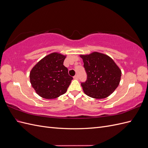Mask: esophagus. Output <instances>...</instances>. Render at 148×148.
<instances>
[{
    "label": "esophagus",
    "mask_w": 148,
    "mask_h": 148,
    "mask_svg": "<svg viewBox=\"0 0 148 148\" xmlns=\"http://www.w3.org/2000/svg\"><path fill=\"white\" fill-rule=\"evenodd\" d=\"M73 78L75 79H78V76L77 75H75V76H74L73 77Z\"/></svg>",
    "instance_id": "34e87169"
}]
</instances>
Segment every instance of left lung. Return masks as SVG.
<instances>
[{
  "mask_svg": "<svg viewBox=\"0 0 148 148\" xmlns=\"http://www.w3.org/2000/svg\"><path fill=\"white\" fill-rule=\"evenodd\" d=\"M87 74V79L82 83L84 92L95 99L110 96L119 86L122 71L109 56L97 52L80 55Z\"/></svg>",
  "mask_w": 148,
  "mask_h": 148,
  "instance_id": "left-lung-1",
  "label": "left lung"
}]
</instances>
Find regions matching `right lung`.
Returning <instances> with one entry per match:
<instances>
[{"label": "right lung", "instance_id": "1", "mask_svg": "<svg viewBox=\"0 0 148 148\" xmlns=\"http://www.w3.org/2000/svg\"><path fill=\"white\" fill-rule=\"evenodd\" d=\"M66 56L53 52L39 61L29 73L31 86L36 92L47 99L64 95L73 79L64 65Z\"/></svg>", "mask_w": 148, "mask_h": 148}]
</instances>
